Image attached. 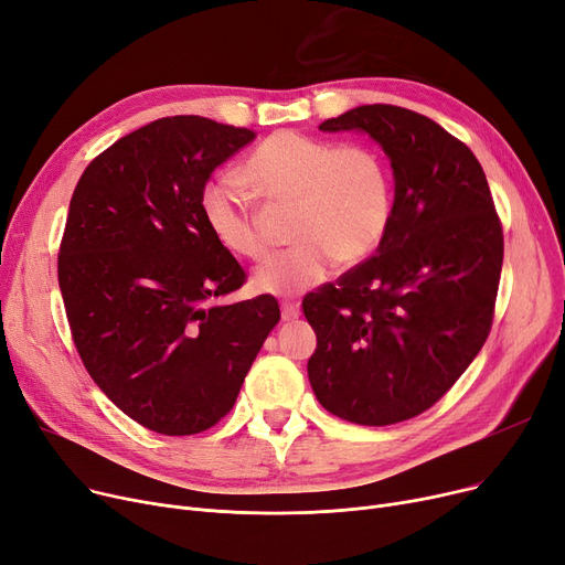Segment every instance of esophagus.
Returning <instances> with one entry per match:
<instances>
[{"mask_svg":"<svg viewBox=\"0 0 565 565\" xmlns=\"http://www.w3.org/2000/svg\"><path fill=\"white\" fill-rule=\"evenodd\" d=\"M280 315H282V321H291V319H297V317L301 315V310H299V303L282 301V306H280Z\"/></svg>","mask_w":565,"mask_h":565,"instance_id":"obj_1","label":"esophagus"}]
</instances>
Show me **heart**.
<instances>
[{
	"instance_id": "obj_1",
	"label": "heart",
	"mask_w": 565,
	"mask_h": 565,
	"mask_svg": "<svg viewBox=\"0 0 565 565\" xmlns=\"http://www.w3.org/2000/svg\"><path fill=\"white\" fill-rule=\"evenodd\" d=\"M241 181L266 211L291 206L289 236L297 246L257 268L253 285L264 294H301L324 280L335 259H365L391 223V172L384 156L367 145L338 147L299 130H278L244 160ZM200 209L225 253L253 262L266 257L262 213L234 183H211Z\"/></svg>"
}]
</instances>
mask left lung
Segmentation results:
<instances>
[{
  "instance_id": "1",
  "label": "left lung",
  "mask_w": 565,
  "mask_h": 565,
  "mask_svg": "<svg viewBox=\"0 0 565 565\" xmlns=\"http://www.w3.org/2000/svg\"><path fill=\"white\" fill-rule=\"evenodd\" d=\"M321 130H363L391 158L395 200L377 255L303 299L319 405L356 425L409 420L439 402L486 344L503 230L471 149L397 105H361Z\"/></svg>"
}]
</instances>
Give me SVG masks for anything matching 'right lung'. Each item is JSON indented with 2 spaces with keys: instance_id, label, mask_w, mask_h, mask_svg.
<instances>
[{
  "instance_id": "add662e5",
  "label": "right lung",
  "mask_w": 565,
  "mask_h": 565,
  "mask_svg": "<svg viewBox=\"0 0 565 565\" xmlns=\"http://www.w3.org/2000/svg\"><path fill=\"white\" fill-rule=\"evenodd\" d=\"M250 128L198 115L156 119L79 177L57 276L79 359L136 423L185 437L216 425L278 324L271 294L213 303L246 271L209 234L200 200Z\"/></svg>"
}]
</instances>
